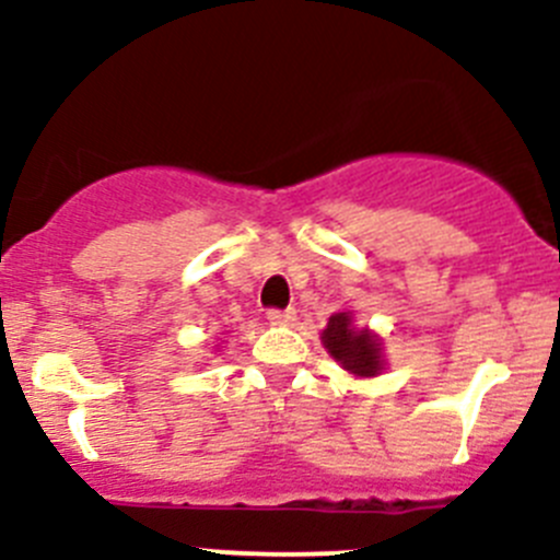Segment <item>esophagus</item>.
<instances>
[{
	"label": "esophagus",
	"mask_w": 560,
	"mask_h": 560,
	"mask_svg": "<svg viewBox=\"0 0 560 560\" xmlns=\"http://www.w3.org/2000/svg\"><path fill=\"white\" fill-rule=\"evenodd\" d=\"M268 319L273 325H290V323H295V312H292V308H287V312L273 308V312H268Z\"/></svg>",
	"instance_id": "34e87169"
}]
</instances>
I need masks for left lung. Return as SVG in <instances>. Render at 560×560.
I'll return each instance as SVG.
<instances>
[{"instance_id":"8db88e82","label":"left lung","mask_w":560,"mask_h":560,"mask_svg":"<svg viewBox=\"0 0 560 560\" xmlns=\"http://www.w3.org/2000/svg\"><path fill=\"white\" fill-rule=\"evenodd\" d=\"M319 341L328 355L352 377H377L385 369V350L380 334L369 325H355V314L350 308L328 317V325L319 334Z\"/></svg>"}]
</instances>
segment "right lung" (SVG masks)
I'll use <instances>...</instances> for the list:
<instances>
[{
    "label": "right lung",
    "mask_w": 560,
    "mask_h": 560,
    "mask_svg": "<svg viewBox=\"0 0 560 560\" xmlns=\"http://www.w3.org/2000/svg\"><path fill=\"white\" fill-rule=\"evenodd\" d=\"M219 347H221V345H215V350H219Z\"/></svg>",
    "instance_id": "right-lung-1"
}]
</instances>
